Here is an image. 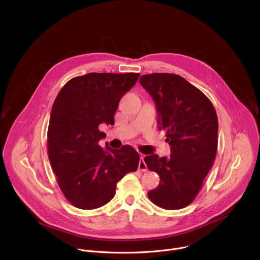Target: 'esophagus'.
<instances>
[{
  "instance_id": "1",
  "label": "esophagus",
  "mask_w": 260,
  "mask_h": 260,
  "mask_svg": "<svg viewBox=\"0 0 260 260\" xmlns=\"http://www.w3.org/2000/svg\"><path fill=\"white\" fill-rule=\"evenodd\" d=\"M138 169H139L140 171H142V172H146V171H147V166H146V164H145V161H144V155H143V154H141Z\"/></svg>"
}]
</instances>
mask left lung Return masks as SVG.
Instances as JSON below:
<instances>
[{
  "mask_svg": "<svg viewBox=\"0 0 260 260\" xmlns=\"http://www.w3.org/2000/svg\"><path fill=\"white\" fill-rule=\"evenodd\" d=\"M140 83L155 102L159 131L166 132L171 154L144 157L159 184L148 198L165 209H180L191 204L214 165L218 147V117L203 92L182 77L151 74Z\"/></svg>",
  "mask_w": 260,
  "mask_h": 260,
  "instance_id": "8db88e82",
  "label": "left lung"
}]
</instances>
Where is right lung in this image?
I'll use <instances>...</instances> for the list:
<instances>
[{"mask_svg": "<svg viewBox=\"0 0 260 260\" xmlns=\"http://www.w3.org/2000/svg\"><path fill=\"white\" fill-rule=\"evenodd\" d=\"M140 74L91 73L69 80L54 102L49 129L48 154L65 198L81 209L107 204L116 184L138 168L139 153L129 145L120 149L100 141L103 123L114 124L121 98L137 83Z\"/></svg>", "mask_w": 260, "mask_h": 260, "instance_id": "add662e5", "label": "right lung"}]
</instances>
